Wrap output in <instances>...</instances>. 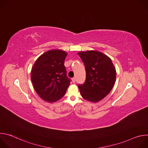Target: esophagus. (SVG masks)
I'll list each match as a JSON object with an SVG mask.
<instances>
[{
	"instance_id": "obj_1",
	"label": "esophagus",
	"mask_w": 148,
	"mask_h": 148,
	"mask_svg": "<svg viewBox=\"0 0 148 148\" xmlns=\"http://www.w3.org/2000/svg\"><path fill=\"white\" fill-rule=\"evenodd\" d=\"M72 81L73 82H75V77H74L72 78Z\"/></svg>"
}]
</instances>
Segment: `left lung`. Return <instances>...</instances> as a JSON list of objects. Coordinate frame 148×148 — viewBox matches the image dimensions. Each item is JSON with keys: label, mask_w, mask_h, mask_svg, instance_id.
I'll return each instance as SVG.
<instances>
[{"label": "left lung", "mask_w": 148, "mask_h": 148, "mask_svg": "<svg viewBox=\"0 0 148 148\" xmlns=\"http://www.w3.org/2000/svg\"><path fill=\"white\" fill-rule=\"evenodd\" d=\"M78 54L86 68V78L78 88L85 99L97 102L111 91L116 79V70L111 59L98 51H80Z\"/></svg>", "instance_id": "1"}]
</instances>
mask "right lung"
<instances>
[{
    "instance_id": "obj_1",
    "label": "right lung",
    "mask_w": 148,
    "mask_h": 148,
    "mask_svg": "<svg viewBox=\"0 0 148 148\" xmlns=\"http://www.w3.org/2000/svg\"><path fill=\"white\" fill-rule=\"evenodd\" d=\"M67 54L61 50H49L41 55L32 69L33 87L43 100L54 102L64 96L70 84L64 60Z\"/></svg>"
}]
</instances>
